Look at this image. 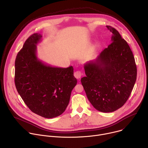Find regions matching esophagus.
<instances>
[{"label":"esophagus","mask_w":148,"mask_h":148,"mask_svg":"<svg viewBox=\"0 0 148 148\" xmlns=\"http://www.w3.org/2000/svg\"><path fill=\"white\" fill-rule=\"evenodd\" d=\"M74 77H75L76 78H77V79H79V78H81V73L79 71H75V72L74 73Z\"/></svg>","instance_id":"esophagus-1"}]
</instances>
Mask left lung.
Masks as SVG:
<instances>
[{"label": "left lung", "mask_w": 148, "mask_h": 148, "mask_svg": "<svg viewBox=\"0 0 148 148\" xmlns=\"http://www.w3.org/2000/svg\"><path fill=\"white\" fill-rule=\"evenodd\" d=\"M111 42L94 60L84 66L86 77L81 79L87 97L98 111L112 112L130 97L136 79L137 69L128 44L114 27Z\"/></svg>", "instance_id": "8db88e82"}]
</instances>
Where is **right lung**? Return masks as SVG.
Returning <instances> with one entry per match:
<instances>
[{"mask_svg": "<svg viewBox=\"0 0 148 148\" xmlns=\"http://www.w3.org/2000/svg\"><path fill=\"white\" fill-rule=\"evenodd\" d=\"M41 37L38 33L31 35L18 53L14 82L18 93L33 112L53 118L65 111L77 81L72 66L52 67L38 59L36 45Z\"/></svg>", "mask_w": 148, "mask_h": 148, "instance_id": "add662e5", "label": "right lung"}]
</instances>
